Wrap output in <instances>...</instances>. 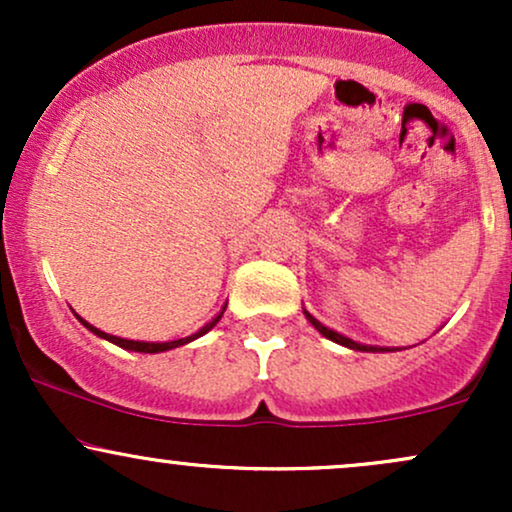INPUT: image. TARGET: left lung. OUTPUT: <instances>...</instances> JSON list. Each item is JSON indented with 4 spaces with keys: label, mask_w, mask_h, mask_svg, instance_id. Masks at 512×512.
Masks as SVG:
<instances>
[{
    "label": "left lung",
    "mask_w": 512,
    "mask_h": 512,
    "mask_svg": "<svg viewBox=\"0 0 512 512\" xmlns=\"http://www.w3.org/2000/svg\"><path fill=\"white\" fill-rule=\"evenodd\" d=\"M305 317H308V320H310V325H313L317 332H320V334H325V337H327V339H332V342H337V344H342V346H349V349H356V351H383V349H378V346H366V344H358V342H354V339H349V337H344V334H339V332L330 330V327H325V325H322V322H317L315 317L310 315V313H305Z\"/></svg>",
    "instance_id": "8db88e82"
}]
</instances>
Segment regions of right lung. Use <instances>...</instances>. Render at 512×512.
I'll return each instance as SVG.
<instances>
[{
	"instance_id": "obj_1",
	"label": "right lung",
	"mask_w": 512,
	"mask_h": 512,
	"mask_svg": "<svg viewBox=\"0 0 512 512\" xmlns=\"http://www.w3.org/2000/svg\"><path fill=\"white\" fill-rule=\"evenodd\" d=\"M226 310V308H223ZM223 310L219 315L214 317V320L209 322V325H204L202 330H199L197 334H192V337H185V339H175V342H163V344H154V342H132V339H120V337H113V334H105V332H101V330H96V327L93 325H88L86 320H81L79 315V320H81V325L84 327H88V330H91L93 334H98V337H103V339H108V342H113V344H117V346H122V349H129V351H142V354H158V351H168V349H175V346H182V344H187V342H192V339H197V337H202V334H207L211 327L216 325V322L221 320V315H223Z\"/></svg>"
}]
</instances>
